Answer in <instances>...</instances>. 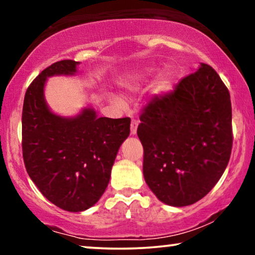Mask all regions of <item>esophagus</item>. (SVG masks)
Listing matches in <instances>:
<instances>
[{"label":"esophagus","mask_w":255,"mask_h":255,"mask_svg":"<svg viewBox=\"0 0 255 255\" xmlns=\"http://www.w3.org/2000/svg\"><path fill=\"white\" fill-rule=\"evenodd\" d=\"M137 128H138V121H132L131 127H130V133L132 135H134L135 133H137Z\"/></svg>","instance_id":"1"}]
</instances>
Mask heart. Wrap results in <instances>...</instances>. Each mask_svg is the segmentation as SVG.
Segmentation results:
<instances>
[{"instance_id":"heart-1","label":"heart","mask_w":255,"mask_h":255,"mask_svg":"<svg viewBox=\"0 0 255 255\" xmlns=\"http://www.w3.org/2000/svg\"><path fill=\"white\" fill-rule=\"evenodd\" d=\"M139 81H133L130 85L128 86V90H137L139 88ZM170 88V78L168 75L166 76H162L161 79L159 80V81H156V83L154 86H153V93L155 94V95H161V94L168 92Z\"/></svg>"}]
</instances>
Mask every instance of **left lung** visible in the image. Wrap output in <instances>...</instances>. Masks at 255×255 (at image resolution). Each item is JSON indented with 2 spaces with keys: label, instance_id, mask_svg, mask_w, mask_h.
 <instances>
[{
  "label": "left lung",
  "instance_id": "left-lung-1",
  "mask_svg": "<svg viewBox=\"0 0 255 255\" xmlns=\"http://www.w3.org/2000/svg\"><path fill=\"white\" fill-rule=\"evenodd\" d=\"M140 122L149 189L172 207L203 198L224 173L233 142L230 93L217 72L201 64L173 92L152 97Z\"/></svg>",
  "mask_w": 255,
  "mask_h": 255
}]
</instances>
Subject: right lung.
I'll return each instance as SVG.
<instances>
[{"mask_svg": "<svg viewBox=\"0 0 255 255\" xmlns=\"http://www.w3.org/2000/svg\"><path fill=\"white\" fill-rule=\"evenodd\" d=\"M78 65L61 60L45 68L27 88L22 113L26 172L48 201L71 212L87 210L102 196L131 123L128 117L99 118L90 108L71 118L48 109L44 97L47 78L75 74Z\"/></svg>", "mask_w": 255, "mask_h": 255, "instance_id": "add662e5", "label": "right lung"}]
</instances>
